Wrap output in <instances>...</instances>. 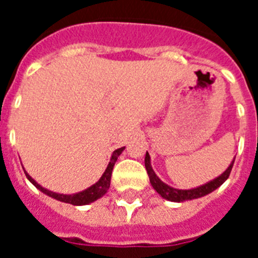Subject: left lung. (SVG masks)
<instances>
[{
    "label": "left lung",
    "instance_id": "left-lung-1",
    "mask_svg": "<svg viewBox=\"0 0 258 258\" xmlns=\"http://www.w3.org/2000/svg\"><path fill=\"white\" fill-rule=\"evenodd\" d=\"M234 161L235 159L231 161V164L229 165L225 172L217 177L216 179L213 181L208 182V183L203 184V186H199L197 188H191V190H178V188H173L170 186H168L166 183H164L156 174H155L154 169H152L151 163H150V155L149 152H146V157H145V166H146V170H147V174H149V178L150 182H151L152 187L156 190V192L159 195L164 198V199L169 200V202H177V203H181V202H186V200H192V199H198V198H202V197H206L208 194H211L212 191H214L216 188H218L223 182L226 181L229 178L230 172L232 169V165H234Z\"/></svg>",
    "mask_w": 258,
    "mask_h": 258
}]
</instances>
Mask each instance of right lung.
<instances>
[{
  "label": "right lung",
  "mask_w": 258,
  "mask_h": 258,
  "mask_svg": "<svg viewBox=\"0 0 258 258\" xmlns=\"http://www.w3.org/2000/svg\"><path fill=\"white\" fill-rule=\"evenodd\" d=\"M124 149L125 147H121V149H117L113 151L112 156H111V161L108 163V166H107L106 170H104V173H103V175H102L101 179H99L97 183H94L93 186H90L89 188H86V190L81 191V192L74 194V195H64V194H56V192H52V191L46 190V188L41 187L40 184H38L35 179L32 178L28 173L27 172H24V173H26L27 178H28L32 183L35 184L38 190L42 191V192L46 194V195H49L50 198H54V199L59 200V202L68 203V204H72V206H85V204H89V203L95 202V200L99 199V198H102L104 194L107 192V190L109 188V183H111V174H112L113 165H115L116 160H117L118 155L124 151Z\"/></svg>",
  "instance_id": "1"
}]
</instances>
